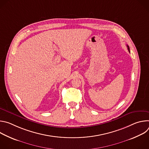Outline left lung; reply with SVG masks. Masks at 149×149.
<instances>
[{"label":"left lung","instance_id":"8db88e82","mask_svg":"<svg viewBox=\"0 0 149 149\" xmlns=\"http://www.w3.org/2000/svg\"><path fill=\"white\" fill-rule=\"evenodd\" d=\"M127 49H128V50H129V52H130V48H129V45H127Z\"/></svg>","mask_w":149,"mask_h":149}]
</instances>
